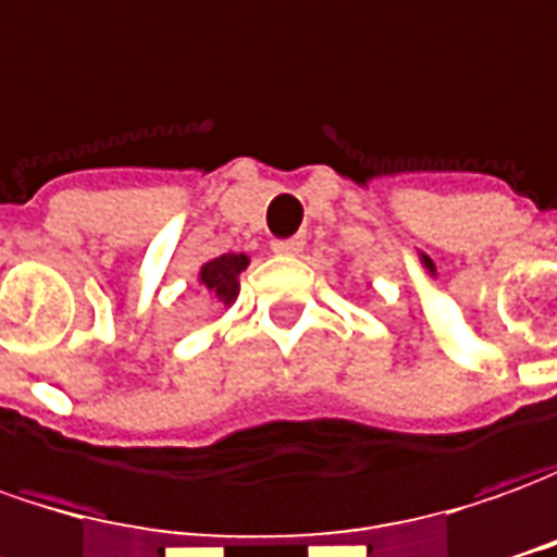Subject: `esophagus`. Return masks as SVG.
Masks as SVG:
<instances>
[{
	"label": "esophagus",
	"instance_id": "esophagus-1",
	"mask_svg": "<svg viewBox=\"0 0 557 557\" xmlns=\"http://www.w3.org/2000/svg\"><path fill=\"white\" fill-rule=\"evenodd\" d=\"M271 249H274L277 256H295V252L305 249V240H301V237H286V240H274Z\"/></svg>",
	"mask_w": 557,
	"mask_h": 557
}]
</instances>
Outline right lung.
<instances>
[{"instance_id":"1","label":"right lung","mask_w":557,"mask_h":557,"mask_svg":"<svg viewBox=\"0 0 557 557\" xmlns=\"http://www.w3.org/2000/svg\"><path fill=\"white\" fill-rule=\"evenodd\" d=\"M249 259L244 252H225V256H219V259H210V262L203 264L198 271V283L207 289V293L213 295L219 305H234V298L240 293V271L247 268Z\"/></svg>"}]
</instances>
